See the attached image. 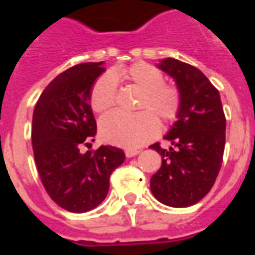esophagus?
Wrapping results in <instances>:
<instances>
[{
    "mask_svg": "<svg viewBox=\"0 0 255 255\" xmlns=\"http://www.w3.org/2000/svg\"><path fill=\"white\" fill-rule=\"evenodd\" d=\"M139 152L137 149H126V156L127 157H133V156L139 155Z\"/></svg>",
    "mask_w": 255,
    "mask_h": 255,
    "instance_id": "obj_1",
    "label": "esophagus"
}]
</instances>
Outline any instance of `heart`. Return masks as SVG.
Returning a JSON list of instances; mask_svg holds the SVG:
<instances>
[{"label": "heart", "mask_w": 255, "mask_h": 255, "mask_svg": "<svg viewBox=\"0 0 255 255\" xmlns=\"http://www.w3.org/2000/svg\"><path fill=\"white\" fill-rule=\"evenodd\" d=\"M116 79H124L141 91L137 104L140 112L133 115L112 112L104 116L100 120V136L104 141L129 149L141 147L159 133L157 119L169 124L180 115L181 90L173 83L164 82L163 73L145 62L104 74L94 83L90 104L98 114L107 112L118 102Z\"/></svg>", "instance_id": "heart-1"}]
</instances>
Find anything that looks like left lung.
<instances>
[{
  "label": "left lung",
  "instance_id": "1",
  "mask_svg": "<svg viewBox=\"0 0 255 255\" xmlns=\"http://www.w3.org/2000/svg\"><path fill=\"white\" fill-rule=\"evenodd\" d=\"M159 67L173 78L182 94L178 120L165 140L151 145L160 153L161 167L151 177V190L160 202L173 208L194 205L214 185L225 149L226 118L220 92L194 66L173 58Z\"/></svg>",
  "mask_w": 255,
  "mask_h": 255
}]
</instances>
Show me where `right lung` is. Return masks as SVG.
<instances>
[{
	"instance_id": "right-lung-1",
	"label": "right lung",
	"mask_w": 255,
	"mask_h": 255,
	"mask_svg": "<svg viewBox=\"0 0 255 255\" xmlns=\"http://www.w3.org/2000/svg\"><path fill=\"white\" fill-rule=\"evenodd\" d=\"M103 62L70 67L50 82L33 112L31 143L37 170L55 204L73 213H85L103 201L110 176L126 155L123 149L102 145L81 153L96 133L90 106L94 82Z\"/></svg>"
}]
</instances>
